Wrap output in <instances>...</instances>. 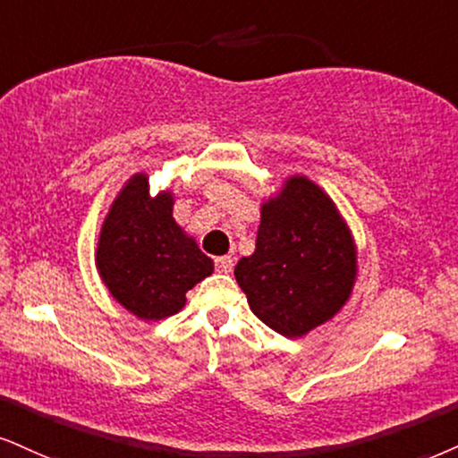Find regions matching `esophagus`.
Returning a JSON list of instances; mask_svg holds the SVG:
<instances>
[{"mask_svg": "<svg viewBox=\"0 0 458 458\" xmlns=\"http://www.w3.org/2000/svg\"><path fill=\"white\" fill-rule=\"evenodd\" d=\"M214 265H216V272L229 274L233 269V257H216L214 259Z\"/></svg>", "mask_w": 458, "mask_h": 458, "instance_id": "esophagus-1", "label": "esophagus"}]
</instances>
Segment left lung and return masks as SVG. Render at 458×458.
Instances as JSON below:
<instances>
[{"label":"left lung","instance_id":"left-lung-1","mask_svg":"<svg viewBox=\"0 0 458 458\" xmlns=\"http://www.w3.org/2000/svg\"><path fill=\"white\" fill-rule=\"evenodd\" d=\"M235 280L259 320L301 337L331 320L357 280V246L329 195L291 176L261 206L257 248L235 265Z\"/></svg>","mask_w":458,"mask_h":458}]
</instances>
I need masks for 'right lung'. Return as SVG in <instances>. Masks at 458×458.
Segmentation results:
<instances>
[{"mask_svg": "<svg viewBox=\"0 0 458 458\" xmlns=\"http://www.w3.org/2000/svg\"><path fill=\"white\" fill-rule=\"evenodd\" d=\"M174 195H150L148 176L135 174L101 225L95 265L110 295L142 320L180 312L186 291L214 272V263L174 220Z\"/></svg>", "mask_w": 458, "mask_h": 458, "instance_id": "1", "label": "right lung"}]
</instances>
